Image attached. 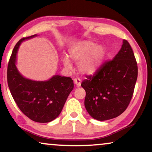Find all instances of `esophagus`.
I'll list each match as a JSON object with an SVG mask.
<instances>
[{"label": "esophagus", "instance_id": "1", "mask_svg": "<svg viewBox=\"0 0 152 152\" xmlns=\"http://www.w3.org/2000/svg\"><path fill=\"white\" fill-rule=\"evenodd\" d=\"M74 83L76 85V86H80L81 85V80H80V79H75L74 80Z\"/></svg>", "mask_w": 152, "mask_h": 152}]
</instances>
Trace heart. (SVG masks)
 Here are the masks:
<instances>
[{
	"instance_id": "heart-1",
	"label": "heart",
	"mask_w": 152,
	"mask_h": 152,
	"mask_svg": "<svg viewBox=\"0 0 152 152\" xmlns=\"http://www.w3.org/2000/svg\"><path fill=\"white\" fill-rule=\"evenodd\" d=\"M105 50L103 47L97 46L94 42L85 41L74 45L69 52V57L72 61L79 64L78 70L86 75L93 74L102 61ZM64 66L68 69L71 64L67 57L63 59Z\"/></svg>"
}]
</instances>
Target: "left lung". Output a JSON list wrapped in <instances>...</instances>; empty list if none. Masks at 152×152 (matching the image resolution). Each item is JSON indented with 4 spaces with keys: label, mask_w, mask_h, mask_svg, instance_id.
Here are the masks:
<instances>
[{
    "label": "left lung",
    "mask_w": 152,
    "mask_h": 152,
    "mask_svg": "<svg viewBox=\"0 0 152 152\" xmlns=\"http://www.w3.org/2000/svg\"><path fill=\"white\" fill-rule=\"evenodd\" d=\"M138 66L129 43L123 44L113 59L105 61L81 84L86 91L84 106L99 121L118 117L126 109L134 94Z\"/></svg>",
    "instance_id": "8db88e82"
}]
</instances>
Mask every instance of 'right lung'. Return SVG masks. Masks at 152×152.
Returning <instances> with one entry per match:
<instances>
[{"label":"right lung","instance_id":"right-lung-1","mask_svg":"<svg viewBox=\"0 0 152 152\" xmlns=\"http://www.w3.org/2000/svg\"><path fill=\"white\" fill-rule=\"evenodd\" d=\"M23 37L14 46L7 66V77L10 91L22 113L34 122L45 123L58 117L70 93L74 88L70 77L55 75L45 82H36L24 78L16 67L18 47Z\"/></svg>","mask_w":152,"mask_h":152}]
</instances>
